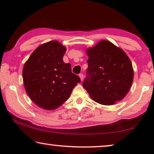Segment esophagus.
<instances>
[{"label":"esophagus","mask_w":154,"mask_h":154,"mask_svg":"<svg viewBox=\"0 0 154 154\" xmlns=\"http://www.w3.org/2000/svg\"><path fill=\"white\" fill-rule=\"evenodd\" d=\"M79 77H80V79H81V81H83V79H84V75H83V73H81V74H79Z\"/></svg>","instance_id":"1"}]
</instances>
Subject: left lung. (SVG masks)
I'll return each mask as SVG.
<instances>
[{
  "mask_svg": "<svg viewBox=\"0 0 154 154\" xmlns=\"http://www.w3.org/2000/svg\"><path fill=\"white\" fill-rule=\"evenodd\" d=\"M87 77L83 86L94 101L112 105L123 100L131 88L134 71L129 57L121 48L102 41L87 50Z\"/></svg>",
  "mask_w": 154,
  "mask_h": 154,
  "instance_id": "1",
  "label": "left lung"
}]
</instances>
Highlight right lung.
<instances>
[{"mask_svg":"<svg viewBox=\"0 0 154 154\" xmlns=\"http://www.w3.org/2000/svg\"><path fill=\"white\" fill-rule=\"evenodd\" d=\"M66 48L56 41L38 46L25 63L22 75L26 92L38 106L47 110L60 106L81 82L64 62Z\"/></svg>","mask_w":154,"mask_h":154,"instance_id":"obj_1","label":"right lung"}]
</instances>
